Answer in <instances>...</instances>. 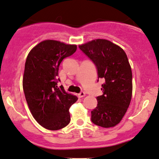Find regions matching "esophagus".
I'll return each mask as SVG.
<instances>
[{
  "label": "esophagus",
  "instance_id": "34e87169",
  "mask_svg": "<svg viewBox=\"0 0 159 159\" xmlns=\"http://www.w3.org/2000/svg\"><path fill=\"white\" fill-rule=\"evenodd\" d=\"M85 95H86V93H85L84 91H81V92L78 93V97H79V98H83V97H84Z\"/></svg>",
  "mask_w": 159,
  "mask_h": 159
}]
</instances>
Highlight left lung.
<instances>
[{
  "mask_svg": "<svg viewBox=\"0 0 159 159\" xmlns=\"http://www.w3.org/2000/svg\"><path fill=\"white\" fill-rule=\"evenodd\" d=\"M79 49L95 65L98 80L103 78V94L91 111V121L104 128L113 127L126 113L133 92V75L127 56L123 49L107 39H94Z\"/></svg>",
  "mask_w": 159,
  "mask_h": 159,
  "instance_id": "left-lung-1",
  "label": "left lung"
}]
</instances>
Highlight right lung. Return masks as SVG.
<instances>
[{"mask_svg": "<svg viewBox=\"0 0 159 159\" xmlns=\"http://www.w3.org/2000/svg\"><path fill=\"white\" fill-rule=\"evenodd\" d=\"M76 49L75 45L45 40L26 58L23 78L25 98L34 119L47 129H61L71 120L68 110L78 98L57 84L60 64Z\"/></svg>", "mask_w": 159, "mask_h": 159, "instance_id": "obj_1", "label": "right lung"}]
</instances>
